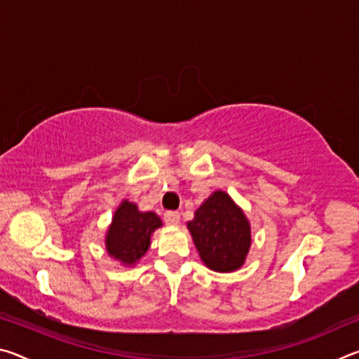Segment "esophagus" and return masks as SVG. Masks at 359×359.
<instances>
[{
  "label": "esophagus",
  "instance_id": "esophagus-1",
  "mask_svg": "<svg viewBox=\"0 0 359 359\" xmlns=\"http://www.w3.org/2000/svg\"><path fill=\"white\" fill-rule=\"evenodd\" d=\"M165 223L168 226H177L180 223V214L179 212H166L165 214Z\"/></svg>",
  "mask_w": 359,
  "mask_h": 359
}]
</instances>
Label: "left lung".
I'll use <instances>...</instances> for the list:
<instances>
[{
  "label": "left lung",
  "mask_w": 359,
  "mask_h": 359,
  "mask_svg": "<svg viewBox=\"0 0 359 359\" xmlns=\"http://www.w3.org/2000/svg\"><path fill=\"white\" fill-rule=\"evenodd\" d=\"M187 228L199 258L210 271L234 272L244 266L252 247V226L226 191L212 193Z\"/></svg>",
  "instance_id": "8db88e82"
}]
</instances>
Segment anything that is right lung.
Wrapping results in <instances>:
<instances>
[{
	"mask_svg": "<svg viewBox=\"0 0 359 359\" xmlns=\"http://www.w3.org/2000/svg\"><path fill=\"white\" fill-rule=\"evenodd\" d=\"M161 226V218L155 212H142L137 204L123 199L115 209L106 231V253L120 264L135 267L147 253L151 234Z\"/></svg>",
	"mask_w": 359,
	"mask_h": 359,
	"instance_id": "obj_1",
	"label": "right lung"
}]
</instances>
